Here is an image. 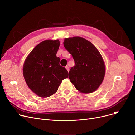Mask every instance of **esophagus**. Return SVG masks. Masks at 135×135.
I'll return each instance as SVG.
<instances>
[{
	"mask_svg": "<svg viewBox=\"0 0 135 135\" xmlns=\"http://www.w3.org/2000/svg\"><path fill=\"white\" fill-rule=\"evenodd\" d=\"M66 69H67V70L68 71H69V67H68V66H66Z\"/></svg>",
	"mask_w": 135,
	"mask_h": 135,
	"instance_id": "1",
	"label": "esophagus"
}]
</instances>
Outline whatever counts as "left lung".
<instances>
[{
	"mask_svg": "<svg viewBox=\"0 0 135 135\" xmlns=\"http://www.w3.org/2000/svg\"><path fill=\"white\" fill-rule=\"evenodd\" d=\"M65 49L71 54L75 66L69 71V79L80 92L95 91L104 80L105 64L99 51L90 42L81 37L65 38Z\"/></svg>",
	"mask_w": 135,
	"mask_h": 135,
	"instance_id": "obj_1",
	"label": "left lung"
}]
</instances>
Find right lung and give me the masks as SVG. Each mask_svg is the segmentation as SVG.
<instances>
[{"label":"right lung","instance_id":"add662e5","mask_svg":"<svg viewBox=\"0 0 135 135\" xmlns=\"http://www.w3.org/2000/svg\"><path fill=\"white\" fill-rule=\"evenodd\" d=\"M60 41L46 40L38 44L25 61L23 74L28 87L41 97L55 93L61 82L68 77L66 69L60 65L56 53Z\"/></svg>","mask_w":135,"mask_h":135}]
</instances>
